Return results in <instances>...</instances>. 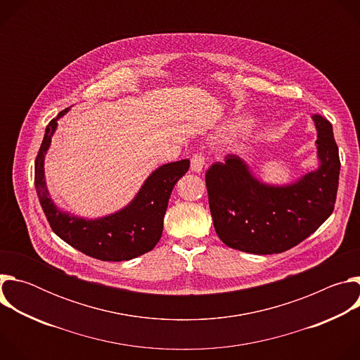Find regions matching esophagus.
Returning <instances> with one entry per match:
<instances>
[{
	"label": "esophagus",
	"instance_id": "obj_1",
	"mask_svg": "<svg viewBox=\"0 0 360 360\" xmlns=\"http://www.w3.org/2000/svg\"><path fill=\"white\" fill-rule=\"evenodd\" d=\"M203 165H205V157H203V153L196 152L195 155H192V158H191V171H192V172H200L202 168H203Z\"/></svg>",
	"mask_w": 360,
	"mask_h": 360
}]
</instances>
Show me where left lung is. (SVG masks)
Segmentation results:
<instances>
[{
    "label": "left lung",
    "mask_w": 360,
    "mask_h": 360,
    "mask_svg": "<svg viewBox=\"0 0 360 360\" xmlns=\"http://www.w3.org/2000/svg\"><path fill=\"white\" fill-rule=\"evenodd\" d=\"M319 167L286 185L256 178L233 153L208 171L210 210L219 239L229 248L272 255L314 233L333 212L339 185V149L332 124L314 115Z\"/></svg>",
    "instance_id": "obj_1"
}]
</instances>
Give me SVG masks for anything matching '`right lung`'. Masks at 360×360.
<instances>
[{
  "instance_id": "obj_1",
  "label": "right lung",
  "mask_w": 360,
  "mask_h": 360,
  "mask_svg": "<svg viewBox=\"0 0 360 360\" xmlns=\"http://www.w3.org/2000/svg\"><path fill=\"white\" fill-rule=\"evenodd\" d=\"M68 111L70 108L61 111L46 125L35 160V189L51 229L72 248L99 261H129L152 250L161 239L172 189L188 172L189 160L157 168L145 179L127 207L114 214L86 219L64 212L54 203L46 189L44 161L58 127V120Z\"/></svg>"
}]
</instances>
